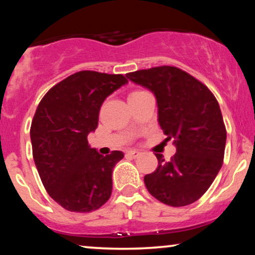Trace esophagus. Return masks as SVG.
Masks as SVG:
<instances>
[{"label":"esophagus","mask_w":255,"mask_h":255,"mask_svg":"<svg viewBox=\"0 0 255 255\" xmlns=\"http://www.w3.org/2000/svg\"><path fill=\"white\" fill-rule=\"evenodd\" d=\"M127 155L128 156H131V158H138V156L140 155V152H139V151H133V149H131V151H128L127 152Z\"/></svg>","instance_id":"1"}]
</instances>
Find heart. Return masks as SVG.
<instances>
[{
  "label": "heart",
  "mask_w": 255,
  "mask_h": 255,
  "mask_svg": "<svg viewBox=\"0 0 255 255\" xmlns=\"http://www.w3.org/2000/svg\"><path fill=\"white\" fill-rule=\"evenodd\" d=\"M141 93H145V90H134V92H132V93L130 94V96H128V97L139 95V94H141Z\"/></svg>",
  "instance_id": "b5f03b06"
}]
</instances>
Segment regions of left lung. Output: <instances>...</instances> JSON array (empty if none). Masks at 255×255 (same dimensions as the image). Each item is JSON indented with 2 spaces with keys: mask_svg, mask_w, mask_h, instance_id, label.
I'll return each mask as SVG.
<instances>
[{
  "mask_svg": "<svg viewBox=\"0 0 255 255\" xmlns=\"http://www.w3.org/2000/svg\"><path fill=\"white\" fill-rule=\"evenodd\" d=\"M131 81L152 90L159 124L176 153L144 177L148 193L163 204L184 207L204 195L222 168L226 128L214 94L200 80L175 66L128 73Z\"/></svg>",
  "mask_w": 255,
  "mask_h": 255,
  "instance_id": "8db88e82",
  "label": "left lung"
}]
</instances>
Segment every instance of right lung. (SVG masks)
I'll return each mask as SVG.
<instances>
[{
    "label": "right lung",
    "mask_w": 255,
    "mask_h": 255,
    "mask_svg": "<svg viewBox=\"0 0 255 255\" xmlns=\"http://www.w3.org/2000/svg\"><path fill=\"white\" fill-rule=\"evenodd\" d=\"M123 74L81 71L45 94L30 128L32 155L48 195L66 210L92 212L109 200L123 152L106 156L88 145L103 101L125 85Z\"/></svg>",
    "instance_id": "obj_1"
}]
</instances>
